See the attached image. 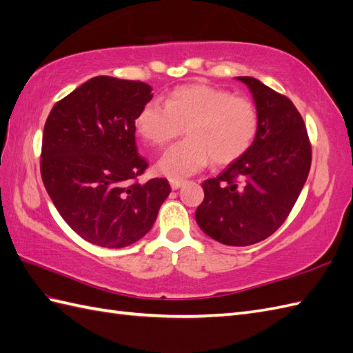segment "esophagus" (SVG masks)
Returning <instances> with one entry per match:
<instances>
[{
  "label": "esophagus",
  "mask_w": 353,
  "mask_h": 353,
  "mask_svg": "<svg viewBox=\"0 0 353 353\" xmlns=\"http://www.w3.org/2000/svg\"><path fill=\"white\" fill-rule=\"evenodd\" d=\"M185 183H186L185 180H179V179H171V180H170V185H171V188H173V189L182 188Z\"/></svg>",
  "instance_id": "obj_1"
}]
</instances>
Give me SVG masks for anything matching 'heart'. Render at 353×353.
I'll return each mask as SVG.
<instances>
[{
    "instance_id": "heart-1",
    "label": "heart",
    "mask_w": 353,
    "mask_h": 353,
    "mask_svg": "<svg viewBox=\"0 0 353 353\" xmlns=\"http://www.w3.org/2000/svg\"><path fill=\"white\" fill-rule=\"evenodd\" d=\"M188 139L168 149L158 170L170 179L192 176L209 165H228L254 144L259 112L248 97L209 85L174 89L165 105L150 101L135 117V130L149 144L164 148L182 135Z\"/></svg>"
}]
</instances>
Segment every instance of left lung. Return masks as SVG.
<instances>
[{
    "instance_id": "obj_1",
    "label": "left lung",
    "mask_w": 353,
    "mask_h": 353,
    "mask_svg": "<svg viewBox=\"0 0 353 353\" xmlns=\"http://www.w3.org/2000/svg\"><path fill=\"white\" fill-rule=\"evenodd\" d=\"M237 79L254 94L259 130L245 155L204 180L195 219L222 245L249 246L270 237L291 213L309 176L312 144L291 99L258 79Z\"/></svg>"
}]
</instances>
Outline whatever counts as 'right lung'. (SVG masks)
<instances>
[{
	"label": "right lung",
	"instance_id": "right-lung-1",
	"mask_svg": "<svg viewBox=\"0 0 353 353\" xmlns=\"http://www.w3.org/2000/svg\"><path fill=\"white\" fill-rule=\"evenodd\" d=\"M140 80L92 77L53 105L43 131V183L71 230L92 245L130 246L146 236L170 195L167 179L139 183L149 167L135 117L152 99Z\"/></svg>",
	"mask_w": 353,
	"mask_h": 353
}]
</instances>
